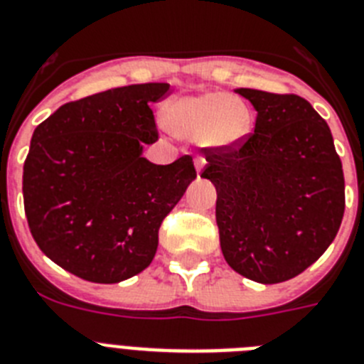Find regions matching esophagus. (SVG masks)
I'll list each match as a JSON object with an SVG mask.
<instances>
[{
  "label": "esophagus",
  "instance_id": "obj_1",
  "mask_svg": "<svg viewBox=\"0 0 364 364\" xmlns=\"http://www.w3.org/2000/svg\"><path fill=\"white\" fill-rule=\"evenodd\" d=\"M194 166H196V172H198V176H200L201 170H203V166H205V159L203 157L194 159Z\"/></svg>",
  "mask_w": 364,
  "mask_h": 364
}]
</instances>
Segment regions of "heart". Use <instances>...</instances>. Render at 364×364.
Instances as JSON below:
<instances>
[{
  "label": "heart",
  "mask_w": 364,
  "mask_h": 364,
  "mask_svg": "<svg viewBox=\"0 0 364 364\" xmlns=\"http://www.w3.org/2000/svg\"><path fill=\"white\" fill-rule=\"evenodd\" d=\"M164 125L179 139L201 140L209 148H231L252 133V112L224 92L173 97L164 107Z\"/></svg>",
  "instance_id": "heart-1"
}]
</instances>
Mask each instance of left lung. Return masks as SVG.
I'll use <instances>...</instances> for the list:
<instances>
[{
	"instance_id": "8db88e82",
	"label": "left lung",
	"mask_w": 364,
	"mask_h": 364,
	"mask_svg": "<svg viewBox=\"0 0 364 364\" xmlns=\"http://www.w3.org/2000/svg\"><path fill=\"white\" fill-rule=\"evenodd\" d=\"M257 111L255 129L205 151L201 177L216 188L220 248L235 272L272 285L309 268L337 237L344 173L331 131L296 94L237 88Z\"/></svg>"
}]
</instances>
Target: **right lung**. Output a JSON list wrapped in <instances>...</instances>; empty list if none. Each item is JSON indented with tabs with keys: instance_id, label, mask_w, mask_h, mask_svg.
I'll use <instances>...</instances> for the list:
<instances>
[{
	"instance_id": "1",
	"label": "right lung",
	"mask_w": 364,
	"mask_h": 364,
	"mask_svg": "<svg viewBox=\"0 0 364 364\" xmlns=\"http://www.w3.org/2000/svg\"><path fill=\"white\" fill-rule=\"evenodd\" d=\"M168 83L129 85L64 103L33 133L23 207L38 248L92 283H120L154 261L159 228L196 179L191 155L154 164L149 103Z\"/></svg>"
}]
</instances>
